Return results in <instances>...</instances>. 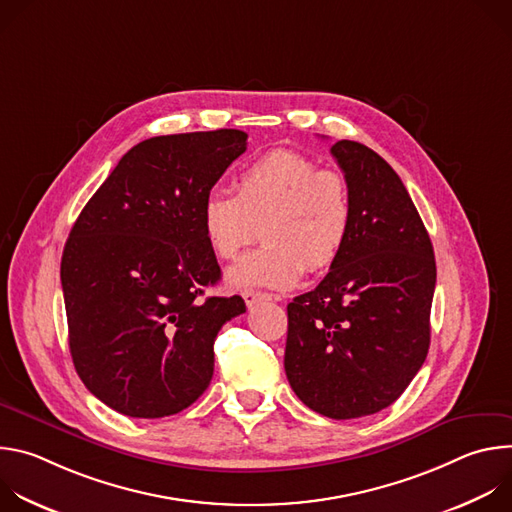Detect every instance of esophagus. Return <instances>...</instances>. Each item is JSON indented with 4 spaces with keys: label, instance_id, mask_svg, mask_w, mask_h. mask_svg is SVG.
I'll return each instance as SVG.
<instances>
[{
    "label": "esophagus",
    "instance_id": "34e87169",
    "mask_svg": "<svg viewBox=\"0 0 512 512\" xmlns=\"http://www.w3.org/2000/svg\"><path fill=\"white\" fill-rule=\"evenodd\" d=\"M243 298H245L247 308H253V306H257L259 302H267V300H271V296H269V294H263V291H253V289L243 291Z\"/></svg>",
    "mask_w": 512,
    "mask_h": 512
}]
</instances>
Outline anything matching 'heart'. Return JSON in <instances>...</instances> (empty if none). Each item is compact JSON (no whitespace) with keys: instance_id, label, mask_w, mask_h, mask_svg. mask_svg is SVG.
<instances>
[{"instance_id":"b5f03b06","label":"heart","mask_w":512,"mask_h":512,"mask_svg":"<svg viewBox=\"0 0 512 512\" xmlns=\"http://www.w3.org/2000/svg\"><path fill=\"white\" fill-rule=\"evenodd\" d=\"M235 188L237 194L210 190L200 206L202 237L223 261L237 259L261 223L265 245L229 269V285L289 289L306 265L322 271L342 253L354 218L344 174L318 170L294 150H271L239 172Z\"/></svg>"}]
</instances>
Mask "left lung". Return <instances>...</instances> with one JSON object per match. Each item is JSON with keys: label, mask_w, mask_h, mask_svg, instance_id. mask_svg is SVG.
Instances as JSON below:
<instances>
[{"label": "left lung", "mask_w": 512, "mask_h": 512, "mask_svg": "<svg viewBox=\"0 0 512 512\" xmlns=\"http://www.w3.org/2000/svg\"><path fill=\"white\" fill-rule=\"evenodd\" d=\"M350 184V237L328 275L287 306L285 375L312 411L373 415L409 387L429 350L435 259L397 172L371 148L332 145Z\"/></svg>", "instance_id": "1"}]
</instances>
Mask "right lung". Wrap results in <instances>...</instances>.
Listing matches in <instances>:
<instances>
[{
	"label": "right lung",
	"mask_w": 512,
	"mask_h": 512,
	"mask_svg": "<svg viewBox=\"0 0 512 512\" xmlns=\"http://www.w3.org/2000/svg\"><path fill=\"white\" fill-rule=\"evenodd\" d=\"M247 150L239 129L145 139L119 160L64 245L68 346L107 407L158 419L210 385L214 338L245 302L204 298L221 267L200 229L204 196Z\"/></svg>",
	"instance_id": "add662e5"
}]
</instances>
